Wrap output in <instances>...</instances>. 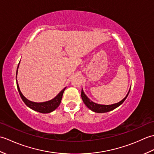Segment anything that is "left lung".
<instances>
[{
	"mask_svg": "<svg viewBox=\"0 0 154 154\" xmlns=\"http://www.w3.org/2000/svg\"><path fill=\"white\" fill-rule=\"evenodd\" d=\"M130 89H131V87H130V89L128 91V93H127V94L126 95V97L124 98V99L120 100V102L115 103V104H109V105H105V104H97L96 103H94L93 101H92L91 100H90L89 98L87 97V96L85 94L84 91L83 90H81V98H82V100L83 101L84 104H85L87 108L93 111L94 112H97V113H104V112H109V111L112 110L114 109H115L116 108L119 107V106H120L122 104L124 100H126V99L127 98L128 95L130 93Z\"/></svg>",
	"mask_w": 154,
	"mask_h": 154,
	"instance_id": "8db88e82",
	"label": "left lung"
}]
</instances>
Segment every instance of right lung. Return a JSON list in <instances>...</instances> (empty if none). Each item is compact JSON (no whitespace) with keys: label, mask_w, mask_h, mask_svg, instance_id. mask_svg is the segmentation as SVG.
<instances>
[{"label":"right lung","mask_w":154,"mask_h":154,"mask_svg":"<svg viewBox=\"0 0 154 154\" xmlns=\"http://www.w3.org/2000/svg\"><path fill=\"white\" fill-rule=\"evenodd\" d=\"M20 62H19L18 67H17V71H16V79L17 78L18 69L19 67ZM16 85H17V88H18V91L19 92L20 95L22 100L24 101V103L26 104V106L35 111H37V112H39L40 113H44V114L45 113H50L51 112H53L54 110H55L59 106H60L63 92H64L65 89H66V87H65L64 89L63 90H61L60 92V93H59L56 97H54L53 99L50 100L48 101H45V102L35 103V102H33V101L29 100L24 95H23V94L21 93L20 89L17 79H16Z\"/></svg>","instance_id":"1"}]
</instances>
